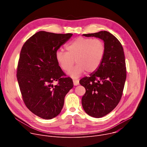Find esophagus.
I'll use <instances>...</instances> for the list:
<instances>
[{
    "label": "esophagus",
    "mask_w": 147,
    "mask_h": 147,
    "mask_svg": "<svg viewBox=\"0 0 147 147\" xmlns=\"http://www.w3.org/2000/svg\"><path fill=\"white\" fill-rule=\"evenodd\" d=\"M73 84L74 86H78L79 84V81L77 80H73Z\"/></svg>",
    "instance_id": "34e87169"
}]
</instances>
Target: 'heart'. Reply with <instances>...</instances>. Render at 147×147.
Wrapping results in <instances>:
<instances>
[{
  "instance_id": "heart-1",
  "label": "heart",
  "mask_w": 147,
  "mask_h": 147,
  "mask_svg": "<svg viewBox=\"0 0 147 147\" xmlns=\"http://www.w3.org/2000/svg\"><path fill=\"white\" fill-rule=\"evenodd\" d=\"M66 50L67 52L60 49L56 52V61L63 70L69 72L76 60L77 64L70 75L77 78L85 71L91 73L98 69L103 60L105 48L100 39L78 37L70 42L66 46Z\"/></svg>"
}]
</instances>
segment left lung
<instances>
[{
  "label": "left lung",
  "mask_w": 147,
  "mask_h": 147,
  "mask_svg": "<svg viewBox=\"0 0 147 147\" xmlns=\"http://www.w3.org/2000/svg\"><path fill=\"white\" fill-rule=\"evenodd\" d=\"M82 35L102 39L105 48L96 71L80 81L86 88L81 99L84 110L88 115L99 118L112 111L121 99L126 79L123 48L120 41L106 31Z\"/></svg>",
  "instance_id": "8db88e82"
}]
</instances>
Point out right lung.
<instances>
[{
  "label": "right lung",
  "instance_id": "right-lung-1",
  "mask_svg": "<svg viewBox=\"0 0 147 147\" xmlns=\"http://www.w3.org/2000/svg\"><path fill=\"white\" fill-rule=\"evenodd\" d=\"M72 34L39 31L31 36L21 51L17 78L23 101L35 115L51 119L57 116L64 105L65 97L73 87L56 59V52ZM58 81L53 86L52 83Z\"/></svg>",
  "mask_w": 147,
  "mask_h": 147
}]
</instances>
